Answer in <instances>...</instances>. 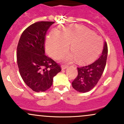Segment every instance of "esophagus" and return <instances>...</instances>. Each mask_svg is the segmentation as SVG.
Instances as JSON below:
<instances>
[{"mask_svg": "<svg viewBox=\"0 0 124 124\" xmlns=\"http://www.w3.org/2000/svg\"><path fill=\"white\" fill-rule=\"evenodd\" d=\"M68 67V66L66 65H62L61 66V68H62V70H65V69L67 68Z\"/></svg>", "mask_w": 124, "mask_h": 124, "instance_id": "esophagus-1", "label": "esophagus"}]
</instances>
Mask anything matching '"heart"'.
I'll list each match as a JSON object with an SVG mask.
<instances>
[{
    "mask_svg": "<svg viewBox=\"0 0 124 124\" xmlns=\"http://www.w3.org/2000/svg\"><path fill=\"white\" fill-rule=\"evenodd\" d=\"M71 44L72 53L61 59L65 62L77 59L79 63H89L100 54L103 47V40L87 27L81 25H70L61 31L53 30L46 41L49 54L57 58L68 50Z\"/></svg>",
    "mask_w": 124,
    "mask_h": 124,
    "instance_id": "1",
    "label": "heart"
}]
</instances>
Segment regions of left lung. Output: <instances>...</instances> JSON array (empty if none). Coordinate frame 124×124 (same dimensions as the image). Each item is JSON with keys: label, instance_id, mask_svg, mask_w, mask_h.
<instances>
[{"label": "left lung", "instance_id": "8db88e82", "mask_svg": "<svg viewBox=\"0 0 124 124\" xmlns=\"http://www.w3.org/2000/svg\"><path fill=\"white\" fill-rule=\"evenodd\" d=\"M108 52V45L105 42L102 53L98 59L89 65L77 68L78 75L72 83L74 89L81 93H86L95 87L105 70Z\"/></svg>", "mask_w": 124, "mask_h": 124}]
</instances>
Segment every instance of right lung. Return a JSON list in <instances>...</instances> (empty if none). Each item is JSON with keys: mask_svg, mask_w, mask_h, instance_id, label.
I'll return each mask as SVG.
<instances>
[{"mask_svg": "<svg viewBox=\"0 0 124 124\" xmlns=\"http://www.w3.org/2000/svg\"><path fill=\"white\" fill-rule=\"evenodd\" d=\"M54 23L37 22L27 27L21 36L17 46V63L24 83L36 92H43L53 84V78L61 68L45 54L46 32Z\"/></svg>", "mask_w": 124, "mask_h": 124, "instance_id": "add662e5", "label": "right lung"}]
</instances>
